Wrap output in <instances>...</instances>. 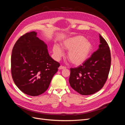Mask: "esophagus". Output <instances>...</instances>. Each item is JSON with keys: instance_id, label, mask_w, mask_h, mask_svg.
<instances>
[{"instance_id": "1", "label": "esophagus", "mask_w": 125, "mask_h": 125, "mask_svg": "<svg viewBox=\"0 0 125 125\" xmlns=\"http://www.w3.org/2000/svg\"><path fill=\"white\" fill-rule=\"evenodd\" d=\"M66 67H64V66H60L59 67V70H62V69H65Z\"/></svg>"}]
</instances>
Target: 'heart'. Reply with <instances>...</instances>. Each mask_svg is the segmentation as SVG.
I'll list each match as a JSON object with an SVG mask.
<instances>
[{
    "mask_svg": "<svg viewBox=\"0 0 125 125\" xmlns=\"http://www.w3.org/2000/svg\"><path fill=\"white\" fill-rule=\"evenodd\" d=\"M62 47L68 52L67 57L69 61L75 66L83 63L88 59L92 50V45L84 36L76 35L64 40L62 43ZM52 52L57 59L63 55L62 49L58 45H54Z\"/></svg>",
    "mask_w": 125,
    "mask_h": 125,
    "instance_id": "obj_1",
    "label": "heart"
}]
</instances>
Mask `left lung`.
I'll use <instances>...</instances> for the list:
<instances>
[{"label":"left lung","mask_w":125,"mask_h":125,"mask_svg":"<svg viewBox=\"0 0 125 125\" xmlns=\"http://www.w3.org/2000/svg\"><path fill=\"white\" fill-rule=\"evenodd\" d=\"M100 40L98 50L82 65L70 69V85L83 95L99 91L108 78L111 64V52L106 41L100 34Z\"/></svg>","instance_id":"left-lung-1"}]
</instances>
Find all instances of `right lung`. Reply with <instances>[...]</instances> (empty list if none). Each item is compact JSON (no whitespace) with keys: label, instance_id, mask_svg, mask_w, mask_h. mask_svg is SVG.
Instances as JSON below:
<instances>
[{"label":"right lung","instance_id":"right-lung-1","mask_svg":"<svg viewBox=\"0 0 125 125\" xmlns=\"http://www.w3.org/2000/svg\"><path fill=\"white\" fill-rule=\"evenodd\" d=\"M59 66L34 31L21 36L13 47L12 77L18 88L27 95L38 96L46 91Z\"/></svg>","mask_w":125,"mask_h":125}]
</instances>
